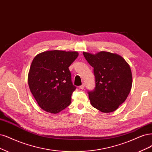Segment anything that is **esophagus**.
<instances>
[{
	"instance_id": "1",
	"label": "esophagus",
	"mask_w": 152,
	"mask_h": 152,
	"mask_svg": "<svg viewBox=\"0 0 152 152\" xmlns=\"http://www.w3.org/2000/svg\"><path fill=\"white\" fill-rule=\"evenodd\" d=\"M84 87H85V85L83 84H83H82V86H80V89H82V90H83V88H84Z\"/></svg>"
}]
</instances>
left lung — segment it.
Masks as SVG:
<instances>
[{"label": "left lung", "mask_w": 152, "mask_h": 152, "mask_svg": "<svg viewBox=\"0 0 152 152\" xmlns=\"http://www.w3.org/2000/svg\"><path fill=\"white\" fill-rule=\"evenodd\" d=\"M93 68L96 87L88 91L91 105L102 113H111L123 104L132 87L130 66L121 56L107 51L83 52Z\"/></svg>", "instance_id": "obj_1"}]
</instances>
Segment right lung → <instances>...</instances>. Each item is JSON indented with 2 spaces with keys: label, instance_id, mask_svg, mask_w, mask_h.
<instances>
[{
  "label": "right lung",
  "instance_id": "obj_1",
  "mask_svg": "<svg viewBox=\"0 0 152 152\" xmlns=\"http://www.w3.org/2000/svg\"><path fill=\"white\" fill-rule=\"evenodd\" d=\"M78 56L77 51H46L36 55L30 66L28 85L39 106L58 113L71 103L73 85L69 67Z\"/></svg>",
  "mask_w": 152,
  "mask_h": 152
}]
</instances>
